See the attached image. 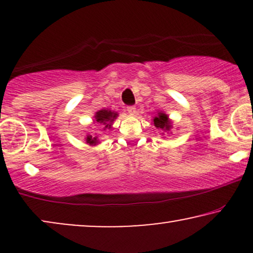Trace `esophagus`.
<instances>
[{
	"mask_svg": "<svg viewBox=\"0 0 253 253\" xmlns=\"http://www.w3.org/2000/svg\"><path fill=\"white\" fill-rule=\"evenodd\" d=\"M126 110H127V113L130 114V115H134V114H136V107H134V106H129L126 108Z\"/></svg>",
	"mask_w": 253,
	"mask_h": 253,
	"instance_id": "esophagus-1",
	"label": "esophagus"
}]
</instances>
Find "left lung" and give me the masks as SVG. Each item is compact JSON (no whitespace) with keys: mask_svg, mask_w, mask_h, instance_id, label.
<instances>
[{"mask_svg":"<svg viewBox=\"0 0 253 253\" xmlns=\"http://www.w3.org/2000/svg\"><path fill=\"white\" fill-rule=\"evenodd\" d=\"M154 126L159 130L169 131L171 129V122L168 119V115H166L165 113H158V115L153 119Z\"/></svg>","mask_w":253,"mask_h":253,"instance_id":"obj_1","label":"left lung"}]
</instances>
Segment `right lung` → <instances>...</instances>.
<instances>
[{
	"label": "right lung",
	"instance_id": "1",
	"mask_svg": "<svg viewBox=\"0 0 253 253\" xmlns=\"http://www.w3.org/2000/svg\"><path fill=\"white\" fill-rule=\"evenodd\" d=\"M116 117H117V113L112 112V110L109 109H101L99 110V112H96L94 115L95 122L102 124L103 129L105 130L112 127V124ZM86 143L89 145H96L99 143L98 137H92L91 134H88V136H86Z\"/></svg>",
	"mask_w": 253,
	"mask_h": 253
}]
</instances>
